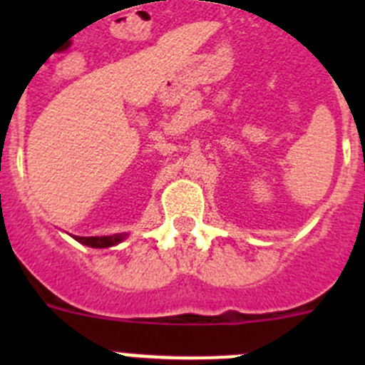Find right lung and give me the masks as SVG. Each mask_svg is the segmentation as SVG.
Here are the masks:
<instances>
[{"mask_svg":"<svg viewBox=\"0 0 365 365\" xmlns=\"http://www.w3.org/2000/svg\"><path fill=\"white\" fill-rule=\"evenodd\" d=\"M127 233H116L111 235V237H73L79 244L88 245V247H93V249H108L113 247V245L121 244V242L127 238Z\"/></svg>","mask_w":365,"mask_h":365,"instance_id":"right-lung-1","label":"right lung"}]
</instances>
